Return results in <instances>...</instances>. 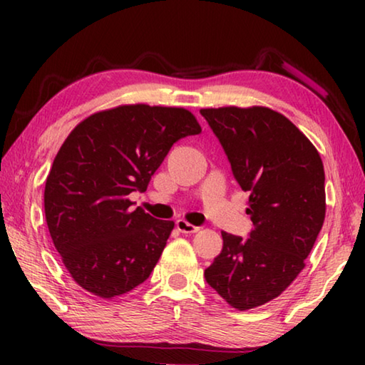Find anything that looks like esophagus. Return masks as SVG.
<instances>
[{
    "mask_svg": "<svg viewBox=\"0 0 365 365\" xmlns=\"http://www.w3.org/2000/svg\"><path fill=\"white\" fill-rule=\"evenodd\" d=\"M175 227H177V230L182 233H196L197 232V227L188 224V222H185L183 219H178L175 222Z\"/></svg>",
    "mask_w": 365,
    "mask_h": 365,
    "instance_id": "1",
    "label": "esophagus"
}]
</instances>
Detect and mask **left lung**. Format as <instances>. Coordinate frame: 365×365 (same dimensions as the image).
<instances>
[{"label":"left lung","mask_w":365,"mask_h":365,"mask_svg":"<svg viewBox=\"0 0 365 365\" xmlns=\"http://www.w3.org/2000/svg\"><path fill=\"white\" fill-rule=\"evenodd\" d=\"M250 193L248 238L222 232L220 255L205 279L240 311L262 306L304 269L325 219V172L316 148L269 108L201 109Z\"/></svg>","instance_id":"obj_1"}]
</instances>
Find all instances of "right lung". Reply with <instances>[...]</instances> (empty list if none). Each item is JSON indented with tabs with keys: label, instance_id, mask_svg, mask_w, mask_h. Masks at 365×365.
I'll list each match as a JSON object with an SVG mask.
<instances>
[{
	"label": "right lung",
	"instance_id": "add662e5",
	"mask_svg": "<svg viewBox=\"0 0 365 365\" xmlns=\"http://www.w3.org/2000/svg\"><path fill=\"white\" fill-rule=\"evenodd\" d=\"M201 133L182 108L132 104L86 117L61 146L45 187L54 248L72 279L110 299L143 283L174 228L128 195L145 191L172 145Z\"/></svg>",
	"mask_w": 365,
	"mask_h": 365
}]
</instances>
